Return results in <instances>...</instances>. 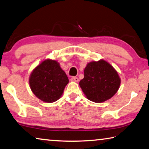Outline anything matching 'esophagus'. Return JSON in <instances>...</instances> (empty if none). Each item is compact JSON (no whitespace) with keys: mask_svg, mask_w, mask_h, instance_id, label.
Segmentation results:
<instances>
[{"mask_svg":"<svg viewBox=\"0 0 149 149\" xmlns=\"http://www.w3.org/2000/svg\"><path fill=\"white\" fill-rule=\"evenodd\" d=\"M70 80H71V81H73V82H79V79H78L77 77H72L71 79H70Z\"/></svg>","mask_w":149,"mask_h":149,"instance_id":"esophagus-1","label":"esophagus"}]
</instances>
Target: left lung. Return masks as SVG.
I'll use <instances>...</instances> for the list:
<instances>
[{"label": "left lung", "instance_id": "8db88e82", "mask_svg": "<svg viewBox=\"0 0 149 149\" xmlns=\"http://www.w3.org/2000/svg\"><path fill=\"white\" fill-rule=\"evenodd\" d=\"M84 76L79 82L80 86L87 98L96 103L110 99L120 86L121 79L118 72L103 59L88 63Z\"/></svg>", "mask_w": 149, "mask_h": 149}]
</instances>
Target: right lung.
Instances as JSON below:
<instances>
[{"label":"right lung","mask_w":149,"mask_h":149,"mask_svg":"<svg viewBox=\"0 0 149 149\" xmlns=\"http://www.w3.org/2000/svg\"><path fill=\"white\" fill-rule=\"evenodd\" d=\"M29 83L36 97L43 102L52 103L62 96L69 79L57 61L48 58L33 70Z\"/></svg>","instance_id":"right-lung-1"}]
</instances>
